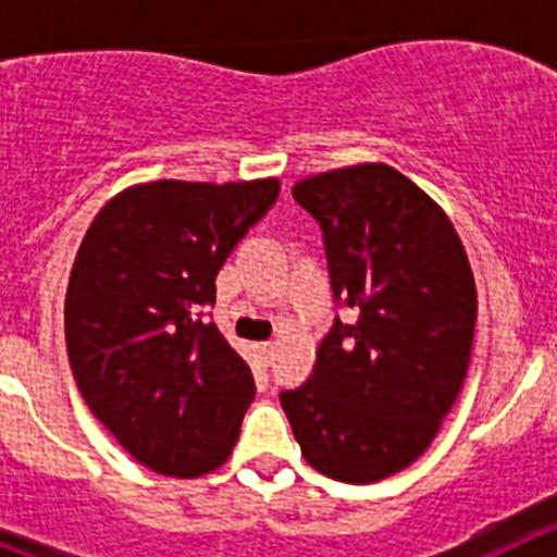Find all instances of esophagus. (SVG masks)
Returning <instances> with one entry per match:
<instances>
[{
  "mask_svg": "<svg viewBox=\"0 0 557 557\" xmlns=\"http://www.w3.org/2000/svg\"><path fill=\"white\" fill-rule=\"evenodd\" d=\"M256 351H259V357H262L264 362L270 366V359H273V354H275V343H259V346H256Z\"/></svg>",
  "mask_w": 557,
  "mask_h": 557,
  "instance_id": "34e87169",
  "label": "esophagus"
}]
</instances>
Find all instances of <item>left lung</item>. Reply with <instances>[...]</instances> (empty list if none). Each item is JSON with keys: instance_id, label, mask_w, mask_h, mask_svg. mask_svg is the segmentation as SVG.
<instances>
[{"instance_id": "left-lung-1", "label": "left lung", "mask_w": 557, "mask_h": 557, "mask_svg": "<svg viewBox=\"0 0 557 557\" xmlns=\"http://www.w3.org/2000/svg\"><path fill=\"white\" fill-rule=\"evenodd\" d=\"M293 195L321 223L332 293L357 321L334 318L312 376L282 407L312 469L368 485L424 455L457 401L474 273L446 211L393 166H339Z\"/></svg>"}]
</instances>
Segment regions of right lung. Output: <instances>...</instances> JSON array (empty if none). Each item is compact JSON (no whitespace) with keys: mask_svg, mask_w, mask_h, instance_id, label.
<instances>
[{"mask_svg":"<svg viewBox=\"0 0 557 557\" xmlns=\"http://www.w3.org/2000/svg\"><path fill=\"white\" fill-rule=\"evenodd\" d=\"M278 178L152 181L113 195L69 275L66 351L88 410L156 474H209L228 460L253 373L203 309Z\"/></svg>","mask_w":557,"mask_h":557,"instance_id":"obj_1","label":"right lung"}]
</instances>
